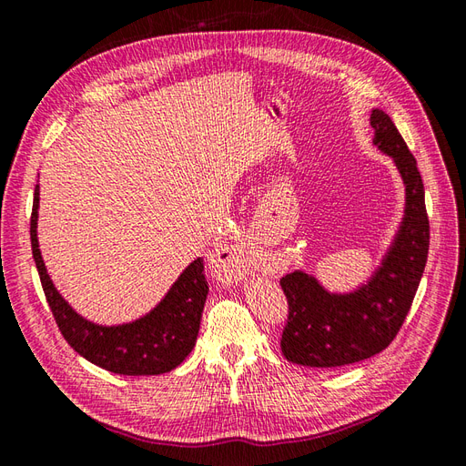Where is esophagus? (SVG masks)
<instances>
[{
    "label": "esophagus",
    "mask_w": 466,
    "mask_h": 466,
    "mask_svg": "<svg viewBox=\"0 0 466 466\" xmlns=\"http://www.w3.org/2000/svg\"><path fill=\"white\" fill-rule=\"evenodd\" d=\"M219 262H223V266L228 268L231 274L237 276L247 268V255H245L243 248H231V250L225 252Z\"/></svg>",
    "instance_id": "1"
}]
</instances>
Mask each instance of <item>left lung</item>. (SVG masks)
Here are the masks:
<instances>
[{"instance_id": "left-lung-1", "label": "left lung", "mask_w": 466, "mask_h": 466, "mask_svg": "<svg viewBox=\"0 0 466 466\" xmlns=\"http://www.w3.org/2000/svg\"><path fill=\"white\" fill-rule=\"evenodd\" d=\"M373 142L397 163L406 185V216L383 266L368 286L348 295L324 291L303 272L279 279L288 299L281 351L307 368H340L383 351L410 311L430 250V219L424 182L397 126L389 115L371 112Z\"/></svg>"}]
</instances>
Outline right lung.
Returning a JSON list of instances; mask_svg holds the SVG:
<instances>
[{
	"label": "right lung",
	"mask_w": 466,
	"mask_h": 466,
	"mask_svg": "<svg viewBox=\"0 0 466 466\" xmlns=\"http://www.w3.org/2000/svg\"><path fill=\"white\" fill-rule=\"evenodd\" d=\"M38 185L31 214V247L42 289L56 324L79 356L118 375H161L175 370L190 354L200 330V319L208 298L204 258H196L165 299L153 311L130 324L98 327L79 317L56 291L40 257L36 238Z\"/></svg>",
	"instance_id": "1"
}]
</instances>
